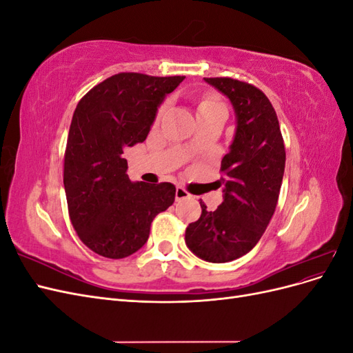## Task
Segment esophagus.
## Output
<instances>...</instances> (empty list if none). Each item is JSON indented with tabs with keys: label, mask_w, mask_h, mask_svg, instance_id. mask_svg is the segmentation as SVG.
Instances as JSON below:
<instances>
[{
	"label": "esophagus",
	"mask_w": 353,
	"mask_h": 353,
	"mask_svg": "<svg viewBox=\"0 0 353 353\" xmlns=\"http://www.w3.org/2000/svg\"><path fill=\"white\" fill-rule=\"evenodd\" d=\"M190 193L183 188V187H176V200H184V199H190Z\"/></svg>",
	"instance_id": "obj_1"
}]
</instances>
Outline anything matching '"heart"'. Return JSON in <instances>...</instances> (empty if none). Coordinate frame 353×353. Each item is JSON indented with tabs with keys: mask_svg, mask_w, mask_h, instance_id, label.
I'll list each match as a JSON object with an SVG mask.
<instances>
[{
	"mask_svg": "<svg viewBox=\"0 0 353 353\" xmlns=\"http://www.w3.org/2000/svg\"><path fill=\"white\" fill-rule=\"evenodd\" d=\"M212 105H222V104H221V101L215 97V95H213V94H209V95H206V97L200 101V104H199V110H201V109H206V108H212ZM165 109H166V105H162V108H160V110H159V114H162Z\"/></svg>",
	"mask_w": 353,
	"mask_h": 353,
	"instance_id": "1",
	"label": "heart"
}]
</instances>
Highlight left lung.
I'll return each mask as SVG.
<instances>
[{"label": "left lung", "mask_w": 353, "mask_h": 353, "mask_svg": "<svg viewBox=\"0 0 353 353\" xmlns=\"http://www.w3.org/2000/svg\"><path fill=\"white\" fill-rule=\"evenodd\" d=\"M230 100L236 114L230 152L222 157L223 201L185 230V244L197 258L231 262L249 253L274 215L285 166L280 123L271 101L250 83L231 78H205Z\"/></svg>", "instance_id": "obj_1"}]
</instances>
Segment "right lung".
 Returning <instances> with one entry per match:
<instances>
[{
  "label": "right lung",
  "instance_id": "add662e5",
  "mask_svg": "<svg viewBox=\"0 0 353 353\" xmlns=\"http://www.w3.org/2000/svg\"><path fill=\"white\" fill-rule=\"evenodd\" d=\"M184 78L117 73L73 113L63 174L69 215L82 243L104 258L140 250L154 216L175 200L174 184L132 183L122 154L145 140L160 104Z\"/></svg>",
  "mask_w": 353,
  "mask_h": 353
}]
</instances>
